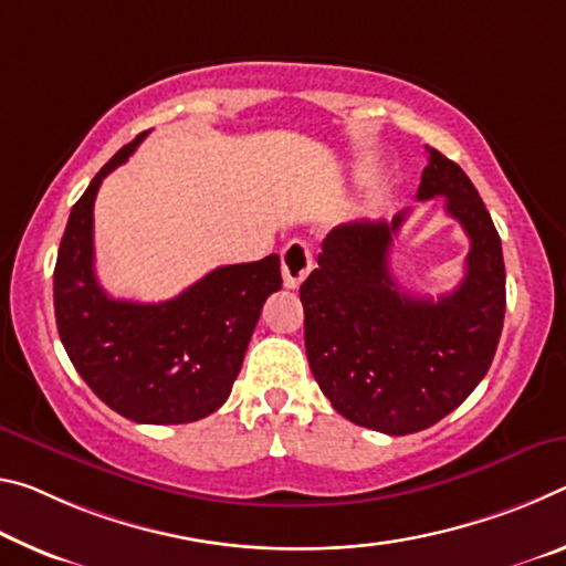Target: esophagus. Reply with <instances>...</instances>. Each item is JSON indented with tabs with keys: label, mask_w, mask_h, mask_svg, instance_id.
Listing matches in <instances>:
<instances>
[{
	"label": "esophagus",
	"mask_w": 566,
	"mask_h": 566,
	"mask_svg": "<svg viewBox=\"0 0 566 566\" xmlns=\"http://www.w3.org/2000/svg\"><path fill=\"white\" fill-rule=\"evenodd\" d=\"M312 272V251L302 239H292L282 249V276L286 290H297L304 276Z\"/></svg>",
	"instance_id": "obj_1"
}]
</instances>
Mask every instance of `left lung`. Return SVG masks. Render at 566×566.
<instances>
[{
  "label": "left lung",
  "instance_id": "obj_1",
  "mask_svg": "<svg viewBox=\"0 0 566 566\" xmlns=\"http://www.w3.org/2000/svg\"><path fill=\"white\" fill-rule=\"evenodd\" d=\"M428 150L418 201L443 196L471 239L465 276L438 300L412 297L390 274L392 237L406 221H353L322 241L300 286L304 347L319 390L353 423L388 436L430 428L489 373L506 312L501 239L471 178Z\"/></svg>",
  "mask_w": 566,
  "mask_h": 566
}]
</instances>
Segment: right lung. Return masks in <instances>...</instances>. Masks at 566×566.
Here are the masks:
<instances>
[{
    "instance_id": "right-lung-1",
    "label": "right lung",
    "mask_w": 566,
    "mask_h": 566,
    "mask_svg": "<svg viewBox=\"0 0 566 566\" xmlns=\"http://www.w3.org/2000/svg\"><path fill=\"white\" fill-rule=\"evenodd\" d=\"M146 133L97 170L70 211L55 264V319L70 363L107 408L136 423H193L227 402L280 256L213 269L158 304L113 300L95 276L93 206L111 170Z\"/></svg>"
}]
</instances>
